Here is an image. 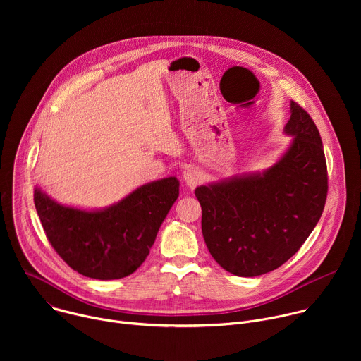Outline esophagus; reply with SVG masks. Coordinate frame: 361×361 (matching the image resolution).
<instances>
[{"label": "esophagus", "mask_w": 361, "mask_h": 361, "mask_svg": "<svg viewBox=\"0 0 361 361\" xmlns=\"http://www.w3.org/2000/svg\"><path fill=\"white\" fill-rule=\"evenodd\" d=\"M183 180H184V183H185V185L188 188H195L202 181V174H201V171L198 169L190 167V169L184 170Z\"/></svg>", "instance_id": "1"}]
</instances>
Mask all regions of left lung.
<instances>
[{
	"label": "left lung",
	"instance_id": "8db88e82",
	"mask_svg": "<svg viewBox=\"0 0 361 361\" xmlns=\"http://www.w3.org/2000/svg\"><path fill=\"white\" fill-rule=\"evenodd\" d=\"M284 133L291 144L263 173L195 188L202 237L228 273L255 277L283 266L319 223L327 198V164L320 133L295 101Z\"/></svg>",
	"mask_w": 361,
	"mask_h": 361
}]
</instances>
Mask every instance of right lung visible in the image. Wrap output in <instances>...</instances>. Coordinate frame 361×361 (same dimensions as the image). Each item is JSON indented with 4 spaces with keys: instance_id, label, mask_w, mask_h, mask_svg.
Listing matches in <instances>:
<instances>
[{
    "instance_id": "right-lung-1",
    "label": "right lung",
    "mask_w": 361,
    "mask_h": 361,
    "mask_svg": "<svg viewBox=\"0 0 361 361\" xmlns=\"http://www.w3.org/2000/svg\"><path fill=\"white\" fill-rule=\"evenodd\" d=\"M178 187L176 177L152 181L94 212L67 207L35 188L34 204L49 244L73 270L90 279L116 280L144 263L178 198Z\"/></svg>"
}]
</instances>
